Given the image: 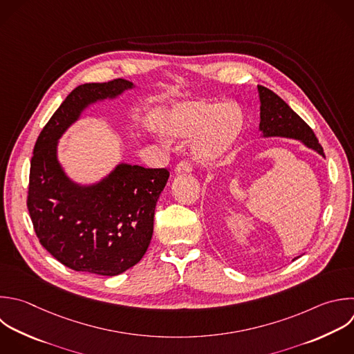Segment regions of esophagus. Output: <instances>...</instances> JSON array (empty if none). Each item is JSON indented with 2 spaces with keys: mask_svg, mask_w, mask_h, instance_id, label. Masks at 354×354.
Wrapping results in <instances>:
<instances>
[{
  "mask_svg": "<svg viewBox=\"0 0 354 354\" xmlns=\"http://www.w3.org/2000/svg\"><path fill=\"white\" fill-rule=\"evenodd\" d=\"M174 171H176V174L191 173V171H192V165H191V162H188V160H181V162L176 166Z\"/></svg>",
  "mask_w": 354,
  "mask_h": 354,
  "instance_id": "1",
  "label": "esophagus"
}]
</instances>
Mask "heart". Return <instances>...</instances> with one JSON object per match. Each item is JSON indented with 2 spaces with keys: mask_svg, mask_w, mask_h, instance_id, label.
Listing matches in <instances>:
<instances>
[{
  "mask_svg": "<svg viewBox=\"0 0 354 354\" xmlns=\"http://www.w3.org/2000/svg\"><path fill=\"white\" fill-rule=\"evenodd\" d=\"M243 127V116L232 104L189 101L176 108L166 133L171 138L194 137L192 151L199 162H213L227 153Z\"/></svg>",
  "mask_w": 354,
  "mask_h": 354,
  "instance_id": "heart-1",
  "label": "heart"
}]
</instances>
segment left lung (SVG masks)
Masks as SVG:
<instances>
[{
  "label": "left lung",
  "instance_id": "1",
  "mask_svg": "<svg viewBox=\"0 0 354 354\" xmlns=\"http://www.w3.org/2000/svg\"><path fill=\"white\" fill-rule=\"evenodd\" d=\"M257 90L260 97L259 129L263 133V137L299 140L307 148H311L321 156H325L324 149L310 126L296 112H293L283 100L263 86H257Z\"/></svg>",
  "mask_w": 354,
  "mask_h": 354
}]
</instances>
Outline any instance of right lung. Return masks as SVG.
<instances>
[{"label": "right lung", "instance_id": "right-lung-1", "mask_svg": "<svg viewBox=\"0 0 354 354\" xmlns=\"http://www.w3.org/2000/svg\"><path fill=\"white\" fill-rule=\"evenodd\" d=\"M133 83L115 79L76 87L40 133L30 163L28 209L40 243L64 266L118 275L145 254L167 169L120 163L93 185L73 183L57 158L58 140L91 104L115 98Z\"/></svg>", "mask_w": 354, "mask_h": 354}]
</instances>
